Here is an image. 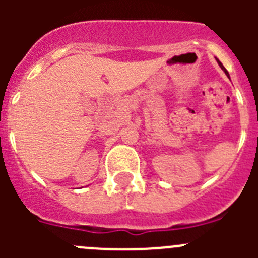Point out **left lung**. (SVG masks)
Instances as JSON below:
<instances>
[{"label": "left lung", "instance_id": "8db88e82", "mask_svg": "<svg viewBox=\"0 0 258 258\" xmlns=\"http://www.w3.org/2000/svg\"><path fill=\"white\" fill-rule=\"evenodd\" d=\"M217 61H218V64H220V67H221V68H222V70H223V71H225V74H226V75H227V76H229V74H227V71H226V70H225V67H223V66H222V63H221V61H220V60H217Z\"/></svg>", "mask_w": 258, "mask_h": 258}]
</instances>
